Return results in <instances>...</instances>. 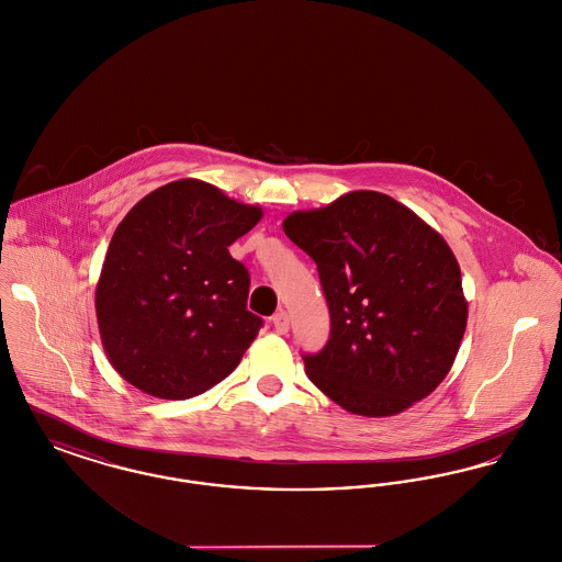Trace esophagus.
<instances>
[{
    "instance_id": "esophagus-1",
    "label": "esophagus",
    "mask_w": 562,
    "mask_h": 562,
    "mask_svg": "<svg viewBox=\"0 0 562 562\" xmlns=\"http://www.w3.org/2000/svg\"><path fill=\"white\" fill-rule=\"evenodd\" d=\"M273 328H276V333H280V335H286L289 333V328H291V318H289V314L284 312V310H280L278 314H273Z\"/></svg>"
}]
</instances>
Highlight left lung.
Here are the masks:
<instances>
[{
  "label": "left lung",
  "instance_id": "8db88e82",
  "mask_svg": "<svg viewBox=\"0 0 562 562\" xmlns=\"http://www.w3.org/2000/svg\"><path fill=\"white\" fill-rule=\"evenodd\" d=\"M284 234L318 269L330 335L303 353L310 381L349 413L387 417L426 398L453 367L468 303L451 248L376 191L293 213Z\"/></svg>",
  "mask_w": 562,
  "mask_h": 562
}]
</instances>
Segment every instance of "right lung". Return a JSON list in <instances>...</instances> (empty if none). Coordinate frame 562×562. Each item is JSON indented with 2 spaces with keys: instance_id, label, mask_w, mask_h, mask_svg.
<instances>
[{
  "instance_id": "right-lung-1",
  "label": "right lung",
  "mask_w": 562,
  "mask_h": 562,
  "mask_svg": "<svg viewBox=\"0 0 562 562\" xmlns=\"http://www.w3.org/2000/svg\"><path fill=\"white\" fill-rule=\"evenodd\" d=\"M261 214L183 179L145 195L117 225L97 318L109 362L134 387L186 401L238 367L263 321L246 310L250 276L227 246Z\"/></svg>"
}]
</instances>
